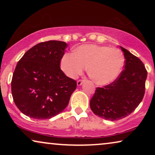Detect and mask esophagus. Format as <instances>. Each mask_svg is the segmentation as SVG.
Returning a JSON list of instances; mask_svg holds the SVG:
<instances>
[{
  "mask_svg": "<svg viewBox=\"0 0 155 155\" xmlns=\"http://www.w3.org/2000/svg\"><path fill=\"white\" fill-rule=\"evenodd\" d=\"M83 82H84V80H78V82H77L78 86L81 85V84L83 83Z\"/></svg>",
  "mask_w": 155,
  "mask_h": 155,
  "instance_id": "esophagus-1",
  "label": "esophagus"
}]
</instances>
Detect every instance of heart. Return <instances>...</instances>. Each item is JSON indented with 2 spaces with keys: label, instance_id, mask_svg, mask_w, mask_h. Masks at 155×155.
<instances>
[{
  "label": "heart",
  "instance_id": "b5f03b06",
  "mask_svg": "<svg viewBox=\"0 0 155 155\" xmlns=\"http://www.w3.org/2000/svg\"><path fill=\"white\" fill-rule=\"evenodd\" d=\"M124 57L118 48L95 44L80 46L73 53L63 55L61 68L68 77L75 78L88 66V73L97 84L114 81L122 71Z\"/></svg>",
  "mask_w": 155,
  "mask_h": 155
}]
</instances>
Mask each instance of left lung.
I'll return each instance as SVG.
<instances>
[{"instance_id": "left-lung-1", "label": "left lung", "mask_w": 155, "mask_h": 155, "mask_svg": "<svg viewBox=\"0 0 155 155\" xmlns=\"http://www.w3.org/2000/svg\"><path fill=\"white\" fill-rule=\"evenodd\" d=\"M124 69L111 84L97 87L90 100L95 115L109 120L122 119L133 112L143 100L147 72L137 56L120 46Z\"/></svg>"}]
</instances>
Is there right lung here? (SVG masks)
Returning <instances> with one entry per match:
<instances>
[{
    "instance_id": "1",
    "label": "right lung",
    "mask_w": 155,
    "mask_h": 155,
    "mask_svg": "<svg viewBox=\"0 0 155 155\" xmlns=\"http://www.w3.org/2000/svg\"><path fill=\"white\" fill-rule=\"evenodd\" d=\"M67 46L61 41L41 42L18 61L12 75L11 90L15 104L25 115L48 119L62 112L68 104L77 82L60 68Z\"/></svg>"
}]
</instances>
